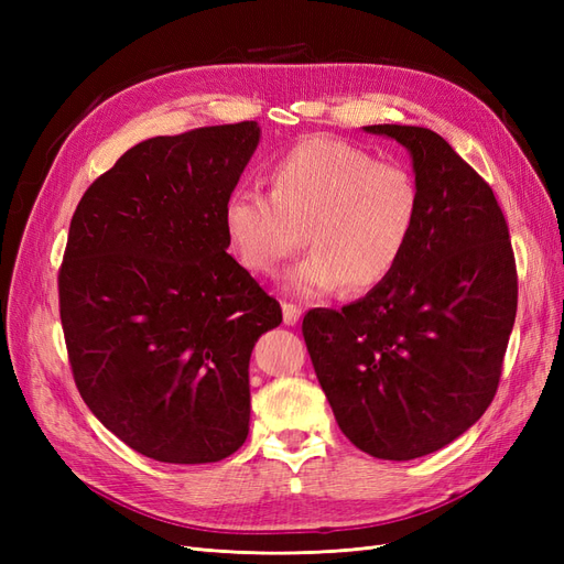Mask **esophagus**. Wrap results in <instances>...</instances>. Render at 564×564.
<instances>
[{"label": "esophagus", "instance_id": "esophagus-1", "mask_svg": "<svg viewBox=\"0 0 564 564\" xmlns=\"http://www.w3.org/2000/svg\"><path fill=\"white\" fill-rule=\"evenodd\" d=\"M282 317H284V324H289V327H294V324L301 317V308H296L294 303H284L282 305Z\"/></svg>", "mask_w": 564, "mask_h": 564}]
</instances>
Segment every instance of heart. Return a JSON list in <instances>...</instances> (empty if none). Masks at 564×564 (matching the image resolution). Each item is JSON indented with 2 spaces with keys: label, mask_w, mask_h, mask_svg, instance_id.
Returning a JSON list of instances; mask_svg holds the SVG:
<instances>
[{
  "label": "heart",
  "mask_w": 564,
  "mask_h": 564,
  "mask_svg": "<svg viewBox=\"0 0 564 564\" xmlns=\"http://www.w3.org/2000/svg\"><path fill=\"white\" fill-rule=\"evenodd\" d=\"M270 193L240 185L226 197V242L245 270L278 275L299 247L303 259L286 272V292L313 299L369 292L383 284L412 242L421 187L406 166L377 162L346 141L315 135L286 150L268 172Z\"/></svg>",
  "instance_id": "1"
}]
</instances>
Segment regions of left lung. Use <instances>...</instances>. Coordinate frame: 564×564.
I'll return each mask as SVG.
<instances>
[{"label":"left lung","instance_id":"8db88e82","mask_svg":"<svg viewBox=\"0 0 564 564\" xmlns=\"http://www.w3.org/2000/svg\"><path fill=\"white\" fill-rule=\"evenodd\" d=\"M412 158L421 216L404 259L367 296L303 317L338 429L386 460L447 447L497 392L518 311L516 259L491 187L440 133L371 124Z\"/></svg>","mask_w":564,"mask_h":564}]
</instances>
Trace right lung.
<instances>
[{
    "label": "right lung",
    "mask_w": 564,
    "mask_h": 564,
    "mask_svg": "<svg viewBox=\"0 0 564 564\" xmlns=\"http://www.w3.org/2000/svg\"><path fill=\"white\" fill-rule=\"evenodd\" d=\"M256 122L155 135L79 199L58 275L82 400L162 464H214L249 435V360L280 303L228 253L226 197Z\"/></svg>",
    "instance_id": "add662e5"
}]
</instances>
